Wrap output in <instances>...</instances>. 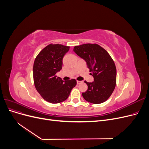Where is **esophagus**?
<instances>
[{"instance_id":"1","label":"esophagus","mask_w":149,"mask_h":149,"mask_svg":"<svg viewBox=\"0 0 149 149\" xmlns=\"http://www.w3.org/2000/svg\"><path fill=\"white\" fill-rule=\"evenodd\" d=\"M76 83H77V84H80L81 83H82V81H77Z\"/></svg>"}]
</instances>
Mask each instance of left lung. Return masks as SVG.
Returning a JSON list of instances; mask_svg holds the SVG:
<instances>
[{
	"instance_id": "8db88e82",
	"label": "left lung",
	"mask_w": 149,
	"mask_h": 149,
	"mask_svg": "<svg viewBox=\"0 0 149 149\" xmlns=\"http://www.w3.org/2000/svg\"><path fill=\"white\" fill-rule=\"evenodd\" d=\"M73 52L86 61L94 78L91 83L84 81L88 89L82 93L83 97L93 104L106 101L116 83V68L109 53L98 45L90 43L76 46Z\"/></svg>"
}]
</instances>
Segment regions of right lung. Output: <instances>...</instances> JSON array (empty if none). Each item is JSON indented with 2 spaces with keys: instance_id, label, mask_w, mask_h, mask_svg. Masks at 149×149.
Returning <instances> with one entry per match:
<instances>
[{
  "instance_id": "1",
  "label": "right lung",
  "mask_w": 149,
  "mask_h": 149,
  "mask_svg": "<svg viewBox=\"0 0 149 149\" xmlns=\"http://www.w3.org/2000/svg\"><path fill=\"white\" fill-rule=\"evenodd\" d=\"M69 49V47L62 45H48L35 60V86L44 100L49 102L56 104L65 101L76 84L74 79L63 81L56 74L62 69L63 58Z\"/></svg>"
}]
</instances>
